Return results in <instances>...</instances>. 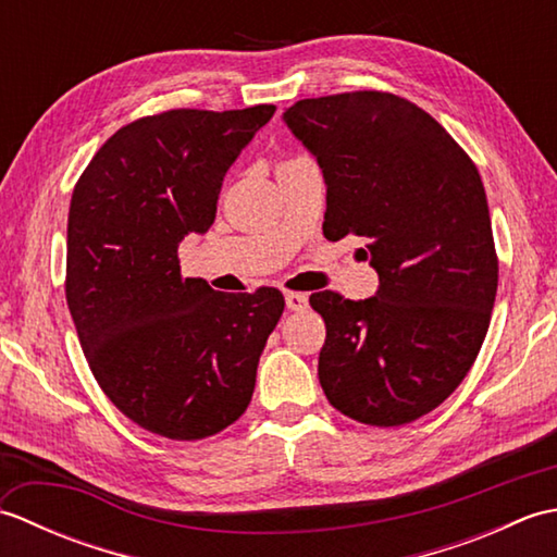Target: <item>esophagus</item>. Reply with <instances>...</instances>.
<instances>
[{
	"label": "esophagus",
	"instance_id": "1",
	"mask_svg": "<svg viewBox=\"0 0 557 557\" xmlns=\"http://www.w3.org/2000/svg\"><path fill=\"white\" fill-rule=\"evenodd\" d=\"M285 304L289 311H304L309 306V294L301 292H285Z\"/></svg>",
	"mask_w": 557,
	"mask_h": 557
}]
</instances>
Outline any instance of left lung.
<instances>
[{
	"mask_svg": "<svg viewBox=\"0 0 557 557\" xmlns=\"http://www.w3.org/2000/svg\"><path fill=\"white\" fill-rule=\"evenodd\" d=\"M323 172V234L366 239L377 272L363 301L309 299L327 337L323 393L345 417L401 425L455 393L486 337L498 292L479 170L429 112L389 92L299 100L282 112Z\"/></svg>",
	"mask_w": 557,
	"mask_h": 557,
	"instance_id": "obj_1",
	"label": "left lung"
}]
</instances>
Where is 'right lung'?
Listing matches in <instances>:
<instances>
[{
    "mask_svg": "<svg viewBox=\"0 0 557 557\" xmlns=\"http://www.w3.org/2000/svg\"><path fill=\"white\" fill-rule=\"evenodd\" d=\"M275 104L172 110L108 138L71 196L66 301L102 393L140 429L200 441L242 417L285 299L182 277L180 244L215 222L222 180Z\"/></svg>",
    "mask_w": 557,
    "mask_h": 557,
    "instance_id": "add662e5",
    "label": "right lung"
}]
</instances>
